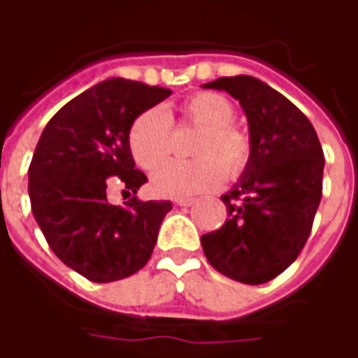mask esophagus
I'll use <instances>...</instances> for the list:
<instances>
[{
  "instance_id": "esophagus-1",
  "label": "esophagus",
  "mask_w": 358,
  "mask_h": 358,
  "mask_svg": "<svg viewBox=\"0 0 358 358\" xmlns=\"http://www.w3.org/2000/svg\"><path fill=\"white\" fill-rule=\"evenodd\" d=\"M196 201H198L196 198H177L176 199V203L181 205V207H190V205H194Z\"/></svg>"
}]
</instances>
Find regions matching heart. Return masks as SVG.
I'll list each match as a JSON object with an SVG mask.
<instances>
[{
	"label": "heart",
	"mask_w": 358,
	"mask_h": 358,
	"mask_svg": "<svg viewBox=\"0 0 358 358\" xmlns=\"http://www.w3.org/2000/svg\"><path fill=\"white\" fill-rule=\"evenodd\" d=\"M185 113L201 129L194 160H170L155 171L151 190L162 198H185L220 187L226 176L237 177L252 157V141L234 124L235 108L218 93H198L185 102ZM171 115L153 106L134 119L129 132L130 153L143 170H153L170 153ZM229 171L226 172L225 170Z\"/></svg>",
	"instance_id": "heart-1"
}]
</instances>
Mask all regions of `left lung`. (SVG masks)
Here are the masks:
<instances>
[{
    "label": "left lung",
    "mask_w": 358,
    "mask_h": 358,
    "mask_svg": "<svg viewBox=\"0 0 358 358\" xmlns=\"http://www.w3.org/2000/svg\"><path fill=\"white\" fill-rule=\"evenodd\" d=\"M239 101L252 141L250 162L222 201L226 222L201 235L207 262L243 284L284 273L308 239L323 190L325 157L308 117L254 76L203 84Z\"/></svg>",
    "instance_id": "1"
}]
</instances>
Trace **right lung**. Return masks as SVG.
<instances>
[{
	"mask_svg": "<svg viewBox=\"0 0 358 358\" xmlns=\"http://www.w3.org/2000/svg\"><path fill=\"white\" fill-rule=\"evenodd\" d=\"M171 95L170 90L110 78L66 102L44 127L29 164L33 217L54 254L91 282L138 273L153 254L170 201L108 203L110 179L136 194L129 132L134 119Z\"/></svg>",
	"mask_w": 358,
	"mask_h": 358,
	"instance_id": "obj_1",
	"label": "right lung"
}]
</instances>
